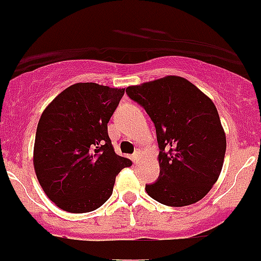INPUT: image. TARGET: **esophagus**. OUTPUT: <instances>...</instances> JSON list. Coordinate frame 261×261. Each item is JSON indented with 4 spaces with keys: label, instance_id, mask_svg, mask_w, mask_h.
Masks as SVG:
<instances>
[{
    "label": "esophagus",
    "instance_id": "34e87169",
    "mask_svg": "<svg viewBox=\"0 0 261 261\" xmlns=\"http://www.w3.org/2000/svg\"><path fill=\"white\" fill-rule=\"evenodd\" d=\"M140 152H141L140 150H136L135 153H133V155L130 156V158H132V160L135 161V163H137V161L140 160Z\"/></svg>",
    "mask_w": 261,
    "mask_h": 261
}]
</instances>
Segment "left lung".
I'll return each instance as SVG.
<instances>
[{
    "mask_svg": "<svg viewBox=\"0 0 261 261\" xmlns=\"http://www.w3.org/2000/svg\"><path fill=\"white\" fill-rule=\"evenodd\" d=\"M153 121L160 174L146 192L168 206L205 197L219 178L225 133L213 101L182 76L169 75L125 89Z\"/></svg>",
    "mask_w": 261,
    "mask_h": 261,
    "instance_id": "8db88e82",
    "label": "left lung"
}]
</instances>
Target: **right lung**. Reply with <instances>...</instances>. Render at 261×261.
<instances>
[{
    "label": "right lung",
    "mask_w": 261,
    "mask_h": 261,
    "mask_svg": "<svg viewBox=\"0 0 261 261\" xmlns=\"http://www.w3.org/2000/svg\"><path fill=\"white\" fill-rule=\"evenodd\" d=\"M125 88L96 83L68 87L42 113L33 163L47 197L69 213L98 209L113 193L118 173L132 161L116 155L108 123Z\"/></svg>",
    "instance_id": "right-lung-1"
}]
</instances>
